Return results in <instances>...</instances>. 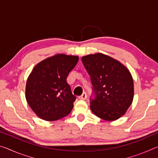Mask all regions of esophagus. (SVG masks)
Instances as JSON below:
<instances>
[{"instance_id": "34e87169", "label": "esophagus", "mask_w": 158, "mask_h": 158, "mask_svg": "<svg viewBox=\"0 0 158 158\" xmlns=\"http://www.w3.org/2000/svg\"><path fill=\"white\" fill-rule=\"evenodd\" d=\"M86 97H87V96H86V94H85V93H84L81 95H80V96H79V98L80 99V100H85V99H86Z\"/></svg>"}]
</instances>
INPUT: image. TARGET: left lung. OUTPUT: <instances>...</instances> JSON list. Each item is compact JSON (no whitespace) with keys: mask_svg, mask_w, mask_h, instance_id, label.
Returning a JSON list of instances; mask_svg holds the SVG:
<instances>
[{"mask_svg":"<svg viewBox=\"0 0 158 158\" xmlns=\"http://www.w3.org/2000/svg\"><path fill=\"white\" fill-rule=\"evenodd\" d=\"M91 78L95 98L90 102L93 114L106 121H114L126 113L134 98V82L123 64L102 53L81 58Z\"/></svg>","mask_w":158,"mask_h":158,"instance_id":"left-lung-1","label":"left lung"}]
</instances>
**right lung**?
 <instances>
[{
	"instance_id": "right-lung-1",
	"label": "right lung",
	"mask_w": 158,
	"mask_h": 158,
	"mask_svg": "<svg viewBox=\"0 0 158 158\" xmlns=\"http://www.w3.org/2000/svg\"><path fill=\"white\" fill-rule=\"evenodd\" d=\"M79 56L57 53L36 64L26 85V99L37 116L54 121L70 113L76 97L67 77L78 63Z\"/></svg>"
}]
</instances>
